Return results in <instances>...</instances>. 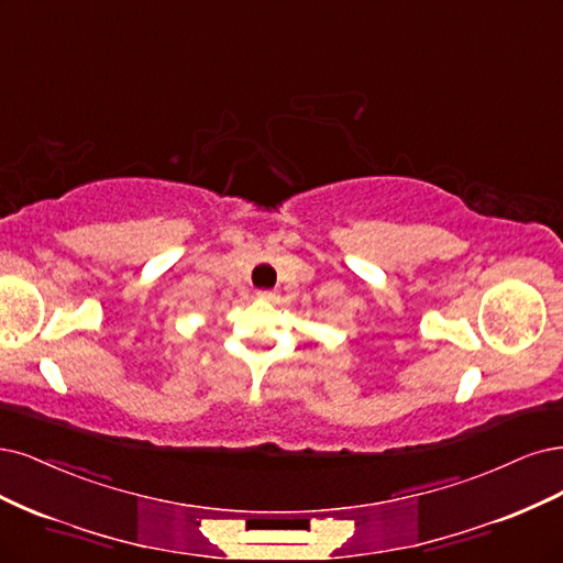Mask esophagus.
<instances>
[{
  "label": "esophagus",
  "instance_id": "obj_1",
  "mask_svg": "<svg viewBox=\"0 0 563 563\" xmlns=\"http://www.w3.org/2000/svg\"><path fill=\"white\" fill-rule=\"evenodd\" d=\"M258 300L275 302V300H277V294H273V290H258Z\"/></svg>",
  "mask_w": 563,
  "mask_h": 563
}]
</instances>
